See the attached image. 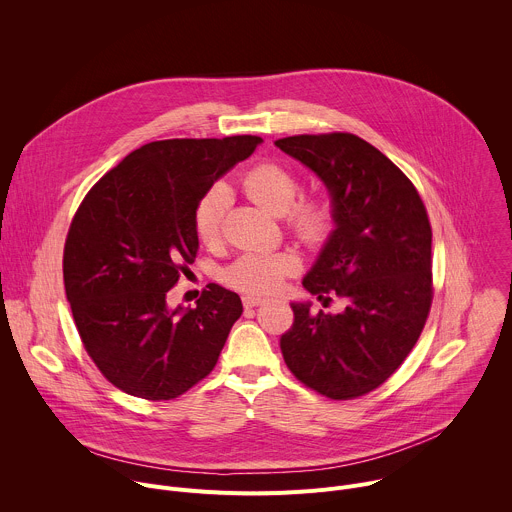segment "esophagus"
<instances>
[{"label": "esophagus", "instance_id": "esophagus-1", "mask_svg": "<svg viewBox=\"0 0 512 512\" xmlns=\"http://www.w3.org/2000/svg\"><path fill=\"white\" fill-rule=\"evenodd\" d=\"M243 304H245V308H257V306L267 304V300H265V298H259V296H245V298H243Z\"/></svg>", "mask_w": 512, "mask_h": 512}]
</instances>
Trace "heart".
Masks as SVG:
<instances>
[{
  "label": "heart",
  "instance_id": "heart-1",
  "mask_svg": "<svg viewBox=\"0 0 512 512\" xmlns=\"http://www.w3.org/2000/svg\"><path fill=\"white\" fill-rule=\"evenodd\" d=\"M243 190L273 214H283L285 227L306 245H322L334 231L336 216L332 200L322 194L300 196V176L289 166L263 160L253 164L241 178ZM227 188L210 186L194 206V229L204 245H216L223 233L227 208ZM300 257L291 251L247 253L239 257L225 273V281L247 294H271L285 277L300 271Z\"/></svg>",
  "mask_w": 512,
  "mask_h": 512
}]
</instances>
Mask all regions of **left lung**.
Masks as SVG:
<instances>
[{"label": "left lung", "instance_id": "1", "mask_svg": "<svg viewBox=\"0 0 512 512\" xmlns=\"http://www.w3.org/2000/svg\"><path fill=\"white\" fill-rule=\"evenodd\" d=\"M275 145L330 190L336 229L304 287L320 300L338 296L346 304L334 316L291 304L296 318L281 336L283 360L312 391L356 399L401 367L429 316V216L413 182L358 135L306 133Z\"/></svg>", "mask_w": 512, "mask_h": 512}]
</instances>
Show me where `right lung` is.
Here are the masks:
<instances>
[{"instance_id": "obj_1", "label": "right lung", "mask_w": 512, "mask_h": 512, "mask_svg": "<svg viewBox=\"0 0 512 512\" xmlns=\"http://www.w3.org/2000/svg\"><path fill=\"white\" fill-rule=\"evenodd\" d=\"M259 141L145 143L72 216L62 257L66 300L87 354L123 393L170 401L214 369L243 314L241 298L210 283L196 308L170 310L168 291L198 253L196 202Z\"/></svg>"}]
</instances>
